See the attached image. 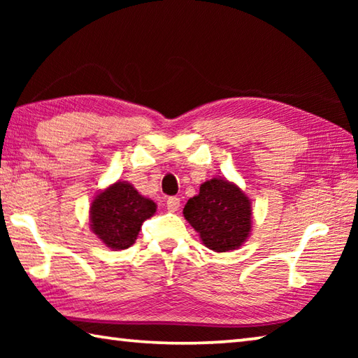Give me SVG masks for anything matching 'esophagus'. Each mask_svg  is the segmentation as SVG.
<instances>
[{"instance_id":"obj_1","label":"esophagus","mask_w":358,"mask_h":358,"mask_svg":"<svg viewBox=\"0 0 358 358\" xmlns=\"http://www.w3.org/2000/svg\"><path fill=\"white\" fill-rule=\"evenodd\" d=\"M180 208V199L178 197H169L167 199V210L169 211H177Z\"/></svg>"}]
</instances>
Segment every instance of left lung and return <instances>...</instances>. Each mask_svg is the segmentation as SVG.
<instances>
[{
	"label": "left lung",
	"mask_w": 358,
	"mask_h": 358,
	"mask_svg": "<svg viewBox=\"0 0 358 358\" xmlns=\"http://www.w3.org/2000/svg\"><path fill=\"white\" fill-rule=\"evenodd\" d=\"M251 201L226 178L201 185L197 196L185 205V220L197 230L202 243L216 252L237 250L250 237Z\"/></svg>",
	"instance_id": "obj_1"
}]
</instances>
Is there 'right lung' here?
Returning <instances> with one entry per match:
<instances>
[{
  "label": "right lung",
  "instance_id": "1",
  "mask_svg": "<svg viewBox=\"0 0 358 358\" xmlns=\"http://www.w3.org/2000/svg\"><path fill=\"white\" fill-rule=\"evenodd\" d=\"M156 213V203L138 194L128 181H117L98 192L90 207V227L110 250L134 245L145 220Z\"/></svg>",
  "mask_w": 358,
  "mask_h": 358
}]
</instances>
